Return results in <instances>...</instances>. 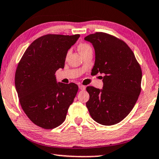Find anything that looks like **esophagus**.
I'll use <instances>...</instances> for the list:
<instances>
[{
  "label": "esophagus",
  "instance_id": "esophagus-1",
  "mask_svg": "<svg viewBox=\"0 0 159 159\" xmlns=\"http://www.w3.org/2000/svg\"><path fill=\"white\" fill-rule=\"evenodd\" d=\"M79 89H80V90H82V91H84V90H85L86 87H85V86H84V85L80 84V85H79Z\"/></svg>",
  "mask_w": 159,
  "mask_h": 159
}]
</instances>
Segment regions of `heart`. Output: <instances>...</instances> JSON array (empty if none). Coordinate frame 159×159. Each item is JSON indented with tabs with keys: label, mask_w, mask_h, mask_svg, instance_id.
I'll use <instances>...</instances> for the list:
<instances>
[{
	"label": "heart",
	"mask_w": 159,
	"mask_h": 159,
	"mask_svg": "<svg viewBox=\"0 0 159 159\" xmlns=\"http://www.w3.org/2000/svg\"><path fill=\"white\" fill-rule=\"evenodd\" d=\"M77 49L82 55L85 54L86 52L90 51V50H92V48H91L90 44L87 43H80L77 45ZM68 55H69V52L66 54V58H68Z\"/></svg>",
	"instance_id": "obj_1"
}]
</instances>
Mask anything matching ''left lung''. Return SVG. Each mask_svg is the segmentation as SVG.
Listing matches in <instances>:
<instances>
[{"label":"left lung","mask_w":159,"mask_h":159,"mask_svg":"<svg viewBox=\"0 0 159 159\" xmlns=\"http://www.w3.org/2000/svg\"><path fill=\"white\" fill-rule=\"evenodd\" d=\"M93 44V75L103 73V88L87 87L86 105L94 121L105 126L119 123L133 110L141 91L142 70L134 53L121 39L103 32L84 38Z\"/></svg>","instance_id":"obj_1"}]
</instances>
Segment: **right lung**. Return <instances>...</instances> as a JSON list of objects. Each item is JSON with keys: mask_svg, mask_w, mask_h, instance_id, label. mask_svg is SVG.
<instances>
[{"mask_svg": "<svg viewBox=\"0 0 159 159\" xmlns=\"http://www.w3.org/2000/svg\"><path fill=\"white\" fill-rule=\"evenodd\" d=\"M80 34H47L36 39L25 51L16 70L15 82L19 102L33 124L52 129L65 121L78 91L75 83L56 81L63 68L68 50Z\"/></svg>", "mask_w": 159, "mask_h": 159, "instance_id": "add662e5", "label": "right lung"}]
</instances>
